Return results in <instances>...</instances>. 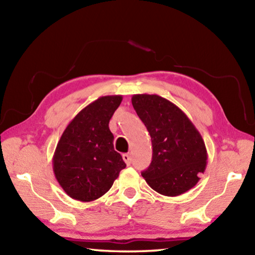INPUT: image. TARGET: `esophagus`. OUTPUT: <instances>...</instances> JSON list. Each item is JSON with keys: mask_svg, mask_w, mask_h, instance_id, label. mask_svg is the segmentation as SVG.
Returning a JSON list of instances; mask_svg holds the SVG:
<instances>
[{"mask_svg": "<svg viewBox=\"0 0 255 255\" xmlns=\"http://www.w3.org/2000/svg\"><path fill=\"white\" fill-rule=\"evenodd\" d=\"M123 158H124V161L126 162V164L127 165H130L131 164V156H130V154H123Z\"/></svg>", "mask_w": 255, "mask_h": 255, "instance_id": "1", "label": "esophagus"}]
</instances>
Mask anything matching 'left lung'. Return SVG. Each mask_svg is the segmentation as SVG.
I'll return each instance as SVG.
<instances>
[{
	"mask_svg": "<svg viewBox=\"0 0 255 255\" xmlns=\"http://www.w3.org/2000/svg\"><path fill=\"white\" fill-rule=\"evenodd\" d=\"M131 103L152 139V162L143 178L163 196L187 192L206 170L208 156L200 132L179 107L156 94H133Z\"/></svg>",
	"mask_w": 255,
	"mask_h": 255,
	"instance_id": "1",
	"label": "left lung"
}]
</instances>
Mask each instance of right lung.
Listing matches in <instances>:
<instances>
[{"instance_id": "obj_1", "label": "right lung", "mask_w": 255, "mask_h": 255, "mask_svg": "<svg viewBox=\"0 0 255 255\" xmlns=\"http://www.w3.org/2000/svg\"><path fill=\"white\" fill-rule=\"evenodd\" d=\"M122 101V96H106L90 103L67 125L56 146L55 178L73 199L89 202L102 197L126 167L109 129Z\"/></svg>"}]
</instances>
